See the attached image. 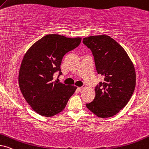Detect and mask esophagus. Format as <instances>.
<instances>
[{"label": "esophagus", "instance_id": "obj_1", "mask_svg": "<svg viewBox=\"0 0 149 149\" xmlns=\"http://www.w3.org/2000/svg\"><path fill=\"white\" fill-rule=\"evenodd\" d=\"M85 88H86V86H82V87H79V88H77V90H78L79 91H81V90H84Z\"/></svg>", "mask_w": 149, "mask_h": 149}]
</instances>
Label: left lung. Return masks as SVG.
I'll use <instances>...</instances> for the list:
<instances>
[{
  "label": "left lung",
  "instance_id": "left-lung-1",
  "mask_svg": "<svg viewBox=\"0 0 149 149\" xmlns=\"http://www.w3.org/2000/svg\"><path fill=\"white\" fill-rule=\"evenodd\" d=\"M83 43L91 50L98 74L104 77L95 88L96 96L86 107L100 118H109L125 107L134 93L136 76L126 51L107 35L90 36Z\"/></svg>",
  "mask_w": 149,
  "mask_h": 149
}]
</instances>
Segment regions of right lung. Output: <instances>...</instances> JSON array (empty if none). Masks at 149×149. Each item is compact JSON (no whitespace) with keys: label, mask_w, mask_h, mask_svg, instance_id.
I'll return each mask as SVG.
<instances>
[{"label":"right lung","mask_w":149,"mask_h":149,"mask_svg":"<svg viewBox=\"0 0 149 149\" xmlns=\"http://www.w3.org/2000/svg\"><path fill=\"white\" fill-rule=\"evenodd\" d=\"M81 38H69L49 34L29 48L21 63L18 83L23 96L38 114L53 116L64 109L77 87L53 80L56 72L62 74L63 57L77 48Z\"/></svg>","instance_id":"right-lung-1"}]
</instances>
